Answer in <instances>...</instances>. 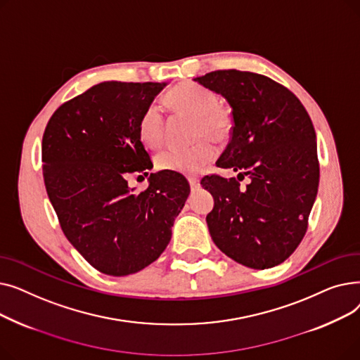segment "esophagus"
Listing matches in <instances>:
<instances>
[{
	"mask_svg": "<svg viewBox=\"0 0 360 360\" xmlns=\"http://www.w3.org/2000/svg\"><path fill=\"white\" fill-rule=\"evenodd\" d=\"M188 182H190V186H191L193 191H195L197 188L200 186V181H198V178H195V176H190V178H188Z\"/></svg>",
	"mask_w": 360,
	"mask_h": 360,
	"instance_id": "obj_1",
	"label": "esophagus"
}]
</instances>
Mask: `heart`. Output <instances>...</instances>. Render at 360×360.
Listing matches in <instances>:
<instances>
[{"mask_svg": "<svg viewBox=\"0 0 360 360\" xmlns=\"http://www.w3.org/2000/svg\"><path fill=\"white\" fill-rule=\"evenodd\" d=\"M167 102L175 109L195 117L194 139L198 141L190 147H167L156 156L160 170L194 175L212 162L217 148L213 143H226L233 132L232 113L220 106L219 94L210 89L182 83L167 93ZM165 134V117L158 103H150L139 121L140 140L148 147H158Z\"/></svg>", "mask_w": 360, "mask_h": 360, "instance_id": "obj_1", "label": "heart"}]
</instances>
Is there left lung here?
<instances>
[{
  "instance_id": "obj_1",
  "label": "left lung",
  "mask_w": 360,
  "mask_h": 360,
  "mask_svg": "<svg viewBox=\"0 0 360 360\" xmlns=\"http://www.w3.org/2000/svg\"><path fill=\"white\" fill-rule=\"evenodd\" d=\"M195 82L229 102L235 124L216 165L232 167L238 178L201 179L214 197L213 210L205 217L212 239L242 266L255 270L278 266L304 239L318 193L312 121L288 87L266 75L217 70ZM245 176L250 182L240 187Z\"/></svg>"
}]
</instances>
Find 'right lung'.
<instances>
[{"mask_svg": "<svg viewBox=\"0 0 360 360\" xmlns=\"http://www.w3.org/2000/svg\"><path fill=\"white\" fill-rule=\"evenodd\" d=\"M165 86L99 83L63 103L44 132V181L61 229L108 276L134 274L156 261L190 195L178 172L150 174L139 194L127 181L153 167L139 121Z\"/></svg>", "mask_w": 360, "mask_h": 360, "instance_id": "right-lung-1", "label": "right lung"}]
</instances>
